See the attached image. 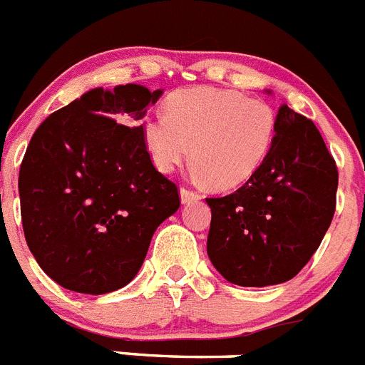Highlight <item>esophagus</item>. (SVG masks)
Here are the masks:
<instances>
[{
  "instance_id": "1",
  "label": "esophagus",
  "mask_w": 365,
  "mask_h": 365,
  "mask_svg": "<svg viewBox=\"0 0 365 365\" xmlns=\"http://www.w3.org/2000/svg\"><path fill=\"white\" fill-rule=\"evenodd\" d=\"M180 198H182V203H192L202 200V196H200L198 192H192V190L189 189H180Z\"/></svg>"
}]
</instances>
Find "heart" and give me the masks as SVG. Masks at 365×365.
Segmentation results:
<instances>
[{
	"mask_svg": "<svg viewBox=\"0 0 365 365\" xmlns=\"http://www.w3.org/2000/svg\"><path fill=\"white\" fill-rule=\"evenodd\" d=\"M277 136V116L267 103L231 88L195 87L173 94L167 113L142 125L154 167L169 175L190 154L195 175L218 189H232L258 173Z\"/></svg>",
	"mask_w": 365,
	"mask_h": 365,
	"instance_id": "obj_1",
	"label": "heart"
}]
</instances>
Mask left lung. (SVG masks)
Wrapping results in <instances>:
<instances>
[{"label": "left lung", "mask_w": 365, "mask_h": 365, "mask_svg": "<svg viewBox=\"0 0 365 365\" xmlns=\"http://www.w3.org/2000/svg\"><path fill=\"white\" fill-rule=\"evenodd\" d=\"M271 94V91H265ZM338 170L314 123L282 105L264 165L223 198H207V255L242 287H267L297 277L331 225Z\"/></svg>", "instance_id": "8db88e82"}]
</instances>
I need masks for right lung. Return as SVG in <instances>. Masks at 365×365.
Segmentation results:
<instances>
[{
	"mask_svg": "<svg viewBox=\"0 0 365 365\" xmlns=\"http://www.w3.org/2000/svg\"><path fill=\"white\" fill-rule=\"evenodd\" d=\"M162 94L136 83L91 88L29 143L18 182L25 240L68 291L125 287L154 231L178 211V187L154 169L136 125Z\"/></svg>",
	"mask_w": 365,
	"mask_h": 365,
	"instance_id": "obj_1",
	"label": "right lung"
}]
</instances>
